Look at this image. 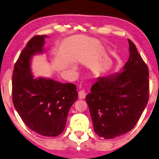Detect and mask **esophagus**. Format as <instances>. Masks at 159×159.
Instances as JSON below:
<instances>
[{
	"label": "esophagus",
	"mask_w": 159,
	"mask_h": 159,
	"mask_svg": "<svg viewBox=\"0 0 159 159\" xmlns=\"http://www.w3.org/2000/svg\"><path fill=\"white\" fill-rule=\"evenodd\" d=\"M86 92H85L84 89H82V90H80L79 92V98L80 99H84V98L86 97Z\"/></svg>",
	"instance_id": "esophagus-1"
}]
</instances>
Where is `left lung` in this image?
Here are the masks:
<instances>
[{"label":"left lung","instance_id":"8db88e82","mask_svg":"<svg viewBox=\"0 0 159 159\" xmlns=\"http://www.w3.org/2000/svg\"><path fill=\"white\" fill-rule=\"evenodd\" d=\"M129 56L119 73L100 77L86 95L94 132L111 139L130 131L149 99V71L130 39Z\"/></svg>","mask_w":159,"mask_h":159}]
</instances>
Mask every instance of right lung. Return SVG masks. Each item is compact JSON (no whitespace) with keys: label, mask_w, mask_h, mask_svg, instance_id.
I'll return each instance as SVG.
<instances>
[{"label":"right lung","mask_w":159,"mask_h":159,"mask_svg":"<svg viewBox=\"0 0 159 159\" xmlns=\"http://www.w3.org/2000/svg\"><path fill=\"white\" fill-rule=\"evenodd\" d=\"M46 35H36L16 62L12 75V100L21 120L39 135L55 137L63 132L71 106L78 99L76 86L50 79H34L31 57L42 53Z\"/></svg>","instance_id":"right-lung-1"}]
</instances>
